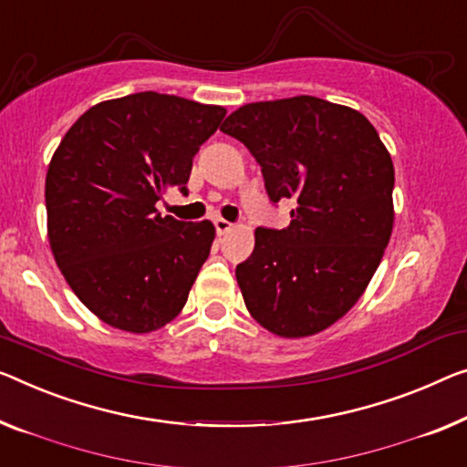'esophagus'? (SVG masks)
<instances>
[{
	"label": "esophagus",
	"mask_w": 467,
	"mask_h": 467,
	"mask_svg": "<svg viewBox=\"0 0 467 467\" xmlns=\"http://www.w3.org/2000/svg\"><path fill=\"white\" fill-rule=\"evenodd\" d=\"M213 226H215V233H218L220 236L226 234L228 231H233V224L228 220H224V218H215L213 220Z\"/></svg>",
	"instance_id": "34e87169"
}]
</instances>
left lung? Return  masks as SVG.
<instances>
[{"label": "left lung", "mask_w": 467, "mask_h": 467, "mask_svg": "<svg viewBox=\"0 0 467 467\" xmlns=\"http://www.w3.org/2000/svg\"><path fill=\"white\" fill-rule=\"evenodd\" d=\"M220 130L255 157L273 203H296L287 228H257L236 266L247 310L281 337L327 329L363 296L392 234L389 152L365 115L315 96L245 104Z\"/></svg>", "instance_id": "obj_1"}]
</instances>
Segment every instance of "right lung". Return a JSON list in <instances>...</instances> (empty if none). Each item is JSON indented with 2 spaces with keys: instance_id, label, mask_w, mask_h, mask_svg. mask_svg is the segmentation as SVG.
Here are the masks:
<instances>
[{
  "instance_id": "add662e5",
  "label": "right lung",
  "mask_w": 467,
  "mask_h": 467,
  "mask_svg": "<svg viewBox=\"0 0 467 467\" xmlns=\"http://www.w3.org/2000/svg\"><path fill=\"white\" fill-rule=\"evenodd\" d=\"M226 109L140 92L86 110L46 176L47 236L75 296L117 329L155 331L184 308L215 228L157 212L189 192L192 157Z\"/></svg>"
}]
</instances>
